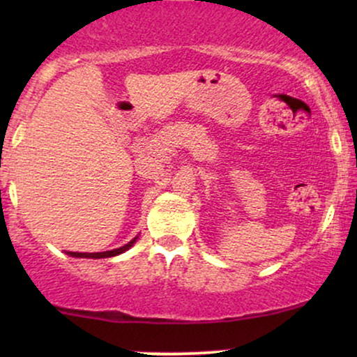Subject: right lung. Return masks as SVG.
<instances>
[{
	"label": "right lung",
	"instance_id": "1",
	"mask_svg": "<svg viewBox=\"0 0 357 357\" xmlns=\"http://www.w3.org/2000/svg\"><path fill=\"white\" fill-rule=\"evenodd\" d=\"M136 241L134 238L132 241H129V243L124 245V247L121 248H116V250H110V252H97V253H80V252H68V255L72 257H80V258H107V257H114V255H119V253L126 252V250H129L132 247V243Z\"/></svg>",
	"mask_w": 357,
	"mask_h": 357
}]
</instances>
